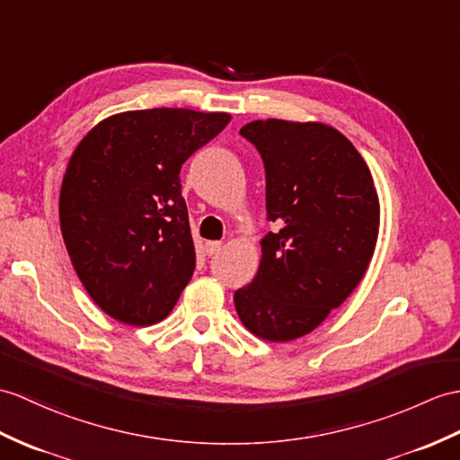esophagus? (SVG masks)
Listing matches in <instances>:
<instances>
[{
    "label": "esophagus",
    "mask_w": 460,
    "mask_h": 460,
    "mask_svg": "<svg viewBox=\"0 0 460 460\" xmlns=\"http://www.w3.org/2000/svg\"><path fill=\"white\" fill-rule=\"evenodd\" d=\"M221 249H223V243H221V241H208V243H206V252H208L209 256L217 254Z\"/></svg>",
    "instance_id": "34e87169"
}]
</instances>
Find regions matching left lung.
<instances>
[{"instance_id":"8db88e82","label":"left lung","mask_w":460,"mask_h":460,"mask_svg":"<svg viewBox=\"0 0 460 460\" xmlns=\"http://www.w3.org/2000/svg\"><path fill=\"white\" fill-rule=\"evenodd\" d=\"M241 135L262 156L276 231L233 300L251 333L284 343L312 333L362 280L378 239V194L365 158L333 127L259 119Z\"/></svg>"}]
</instances>
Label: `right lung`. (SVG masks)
Instances as JSON below:
<instances>
[{
  "mask_svg": "<svg viewBox=\"0 0 460 460\" xmlns=\"http://www.w3.org/2000/svg\"><path fill=\"white\" fill-rule=\"evenodd\" d=\"M229 113L181 108L100 121L70 156L58 216L74 270L92 300L127 325L163 322L196 269L180 168Z\"/></svg>",
  "mask_w": 460,
  "mask_h": 460,
  "instance_id": "add662e5",
  "label": "right lung"
}]
</instances>
